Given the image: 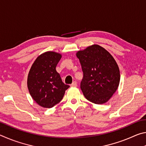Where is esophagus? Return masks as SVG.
I'll list each match as a JSON object with an SVG mask.
<instances>
[{
  "mask_svg": "<svg viewBox=\"0 0 146 146\" xmlns=\"http://www.w3.org/2000/svg\"><path fill=\"white\" fill-rule=\"evenodd\" d=\"M71 87H76V86H77V83H76L75 81H74V82L71 84Z\"/></svg>",
  "mask_w": 146,
  "mask_h": 146,
  "instance_id": "34e87169",
  "label": "esophagus"
}]
</instances>
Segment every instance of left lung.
<instances>
[{
  "instance_id": "left-lung-1",
  "label": "left lung",
  "mask_w": 146,
  "mask_h": 146,
  "mask_svg": "<svg viewBox=\"0 0 146 146\" xmlns=\"http://www.w3.org/2000/svg\"><path fill=\"white\" fill-rule=\"evenodd\" d=\"M76 55L84 74L80 88L84 97L96 104L106 103L120 83L117 62L106 49L97 44L78 51Z\"/></svg>"
}]
</instances>
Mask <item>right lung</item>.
<instances>
[{"instance_id":"1","label":"right lung","mask_w":146,"mask_h":146,"mask_svg":"<svg viewBox=\"0 0 146 146\" xmlns=\"http://www.w3.org/2000/svg\"><path fill=\"white\" fill-rule=\"evenodd\" d=\"M61 57L60 53L46 51L36 58L29 71L27 85L29 94L42 108H51L60 102L70 88L56 71Z\"/></svg>"}]
</instances>
